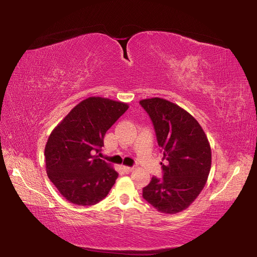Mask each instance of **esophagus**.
<instances>
[{
	"mask_svg": "<svg viewBox=\"0 0 257 257\" xmlns=\"http://www.w3.org/2000/svg\"><path fill=\"white\" fill-rule=\"evenodd\" d=\"M122 169H123V172H124V173L128 174V173H131V172H132V170H134V167H130V166H123V167H122Z\"/></svg>",
	"mask_w": 257,
	"mask_h": 257,
	"instance_id": "34e87169",
	"label": "esophagus"
}]
</instances>
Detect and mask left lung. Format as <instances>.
I'll list each match as a JSON object with an SVG mask.
<instances>
[{
  "label": "left lung",
  "mask_w": 257,
  "mask_h": 257,
  "mask_svg": "<svg viewBox=\"0 0 257 257\" xmlns=\"http://www.w3.org/2000/svg\"><path fill=\"white\" fill-rule=\"evenodd\" d=\"M163 152V178L152 177L144 198L158 211L175 214L203 191L211 168V148L203 127L180 106L160 97L142 99Z\"/></svg>",
  "instance_id": "obj_1"
}]
</instances>
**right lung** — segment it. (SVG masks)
<instances>
[{"instance_id": "1", "label": "right lung", "mask_w": 257, "mask_h": 257, "mask_svg": "<svg viewBox=\"0 0 257 257\" xmlns=\"http://www.w3.org/2000/svg\"><path fill=\"white\" fill-rule=\"evenodd\" d=\"M127 109L126 103L91 96L53 128L45 147L46 172L65 199L92 206L109 193L119 174L96 154L106 132Z\"/></svg>"}]
</instances>
